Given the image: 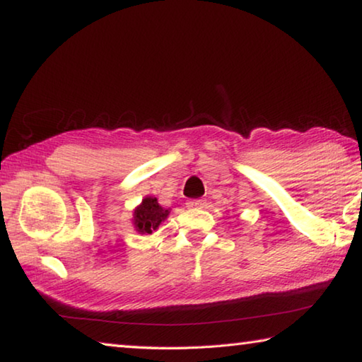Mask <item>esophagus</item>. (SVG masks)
Here are the masks:
<instances>
[{"label":"esophagus","mask_w":362,"mask_h":362,"mask_svg":"<svg viewBox=\"0 0 362 362\" xmlns=\"http://www.w3.org/2000/svg\"><path fill=\"white\" fill-rule=\"evenodd\" d=\"M187 207H189V209H201V207H204V201L203 199H189L187 203Z\"/></svg>","instance_id":"esophagus-1"}]
</instances>
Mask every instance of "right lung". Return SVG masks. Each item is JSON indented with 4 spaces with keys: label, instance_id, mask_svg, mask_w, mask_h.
<instances>
[{
    "label": "right lung",
    "instance_id": "right-lung-1",
    "mask_svg": "<svg viewBox=\"0 0 362 362\" xmlns=\"http://www.w3.org/2000/svg\"><path fill=\"white\" fill-rule=\"evenodd\" d=\"M169 214L170 209L159 206L156 198L145 196L142 203L132 211V225L139 235H151L169 217Z\"/></svg>",
    "mask_w": 362,
    "mask_h": 362
}]
</instances>
